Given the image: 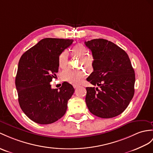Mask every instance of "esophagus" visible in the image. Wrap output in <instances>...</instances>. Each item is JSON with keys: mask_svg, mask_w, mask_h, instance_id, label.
<instances>
[{"mask_svg": "<svg viewBox=\"0 0 153 153\" xmlns=\"http://www.w3.org/2000/svg\"><path fill=\"white\" fill-rule=\"evenodd\" d=\"M73 86L74 88H76L79 87V85H75V84H73Z\"/></svg>", "mask_w": 153, "mask_h": 153, "instance_id": "34e87169", "label": "esophagus"}]
</instances>
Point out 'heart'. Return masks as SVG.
<instances>
[{
	"mask_svg": "<svg viewBox=\"0 0 153 153\" xmlns=\"http://www.w3.org/2000/svg\"><path fill=\"white\" fill-rule=\"evenodd\" d=\"M88 48L82 44H77L71 49V54L74 56L80 58V64L85 68L91 69L94 63V58L91 54H88ZM69 53L68 51L62 52L58 57V65L60 68H65L68 64ZM86 73L83 70H73L67 69L62 73V80L73 84H79L82 80Z\"/></svg>",
	"mask_w": 153,
	"mask_h": 153,
	"instance_id": "heart-1",
	"label": "heart"
}]
</instances>
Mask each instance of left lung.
Returning <instances> with one entry per match:
<instances>
[{"mask_svg": "<svg viewBox=\"0 0 153 153\" xmlns=\"http://www.w3.org/2000/svg\"><path fill=\"white\" fill-rule=\"evenodd\" d=\"M85 45L94 58V71L86 80L100 87L86 88V105L97 117L117 116L127 108L134 94L135 73L128 56L106 39H91Z\"/></svg>", "mask_w": 153, "mask_h": 153, "instance_id": "8db88e82", "label": "left lung"}]
</instances>
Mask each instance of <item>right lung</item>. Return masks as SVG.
<instances>
[{"label": "right lung", "instance_id": "obj_1", "mask_svg": "<svg viewBox=\"0 0 153 153\" xmlns=\"http://www.w3.org/2000/svg\"><path fill=\"white\" fill-rule=\"evenodd\" d=\"M73 39L45 38L21 56L16 77L21 110L35 123L47 125L64 115L74 89L67 82L52 89L50 82L58 72V57Z\"/></svg>", "mask_w": 153, "mask_h": 153}]
</instances>
